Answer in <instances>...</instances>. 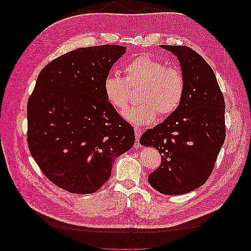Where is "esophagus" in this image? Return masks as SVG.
<instances>
[{
	"instance_id": "esophagus-1",
	"label": "esophagus",
	"mask_w": 251,
	"mask_h": 251,
	"mask_svg": "<svg viewBox=\"0 0 251 251\" xmlns=\"http://www.w3.org/2000/svg\"><path fill=\"white\" fill-rule=\"evenodd\" d=\"M135 134H136V141H137V146H141L139 144V141H140V138H141V134H142V129H140L139 127H135Z\"/></svg>"
}]
</instances>
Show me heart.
Segmentation results:
<instances>
[{
    "mask_svg": "<svg viewBox=\"0 0 251 251\" xmlns=\"http://www.w3.org/2000/svg\"><path fill=\"white\" fill-rule=\"evenodd\" d=\"M126 78L117 73H109L103 82L107 100L118 111H124L132 102L129 86H141L139 101L127 109L124 117L135 126L152 124L160 115L172 114L180 106L185 93V78L176 67L164 64L148 55L132 59L125 67Z\"/></svg>",
    "mask_w": 251,
    "mask_h": 251,
    "instance_id": "obj_1",
    "label": "heart"
}]
</instances>
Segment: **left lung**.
<instances>
[{"mask_svg": "<svg viewBox=\"0 0 251 251\" xmlns=\"http://www.w3.org/2000/svg\"><path fill=\"white\" fill-rule=\"evenodd\" d=\"M173 53L185 78L176 110L147 129L141 145L161 155L159 168L148 176L150 185L165 195H181L203 185L225 142V100L212 68L186 46L160 45Z\"/></svg>", "mask_w": 251, "mask_h": 251, "instance_id": "left-lung-1", "label": "left lung"}]
</instances>
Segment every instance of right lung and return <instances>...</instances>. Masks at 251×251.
<instances>
[{"label":"right lung","mask_w":251,"mask_h":251,"mask_svg":"<svg viewBox=\"0 0 251 251\" xmlns=\"http://www.w3.org/2000/svg\"><path fill=\"white\" fill-rule=\"evenodd\" d=\"M126 48H78L48 64L27 104L31 156L49 180L70 193L96 192L115 159L135 143L134 127L107 100L103 82Z\"/></svg>","instance_id":"right-lung-1"}]
</instances>
